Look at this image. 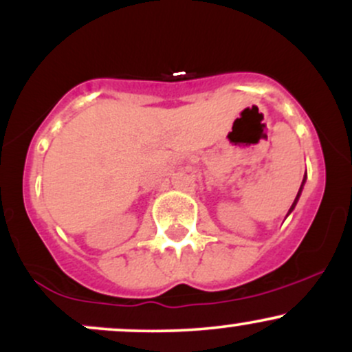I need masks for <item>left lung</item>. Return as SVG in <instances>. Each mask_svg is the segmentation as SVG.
Listing matches in <instances>:
<instances>
[{"label":"left lung","instance_id":"8db88e82","mask_svg":"<svg viewBox=\"0 0 352 352\" xmlns=\"http://www.w3.org/2000/svg\"><path fill=\"white\" fill-rule=\"evenodd\" d=\"M305 182H306V177H305V179H302V182H301V187H300V192H298L296 199H294V201H293V205H292V208H289V212H288V215H289V213H292V212H293V210H294V207H296V204H298V199H300V195H301V190H302V185H305ZM288 215H286V217H288Z\"/></svg>","mask_w":352,"mask_h":352}]
</instances>
